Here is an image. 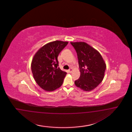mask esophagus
<instances>
[{"mask_svg":"<svg viewBox=\"0 0 132 132\" xmlns=\"http://www.w3.org/2000/svg\"><path fill=\"white\" fill-rule=\"evenodd\" d=\"M69 72H70V73H71L72 72V68H70L69 70Z\"/></svg>","mask_w":132,"mask_h":132,"instance_id":"1","label":"esophagus"}]
</instances>
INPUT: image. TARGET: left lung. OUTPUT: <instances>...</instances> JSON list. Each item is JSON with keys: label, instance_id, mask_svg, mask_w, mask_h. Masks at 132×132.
<instances>
[{"label": "left lung", "instance_id": "1", "mask_svg": "<svg viewBox=\"0 0 132 132\" xmlns=\"http://www.w3.org/2000/svg\"><path fill=\"white\" fill-rule=\"evenodd\" d=\"M71 44L77 53L80 68V77L75 84L84 91L90 92L103 80L106 64L100 53L88 44L82 42Z\"/></svg>", "mask_w": 132, "mask_h": 132}]
</instances>
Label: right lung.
Wrapping results in <instances>:
<instances>
[{
    "label": "right lung",
    "mask_w": 132,
    "mask_h": 132,
    "mask_svg": "<svg viewBox=\"0 0 132 132\" xmlns=\"http://www.w3.org/2000/svg\"><path fill=\"white\" fill-rule=\"evenodd\" d=\"M68 42L55 40L40 48L32 59L31 68L33 76L40 88L53 92L61 87L66 75L59 66L57 56Z\"/></svg>",
    "instance_id": "1"
}]
</instances>
